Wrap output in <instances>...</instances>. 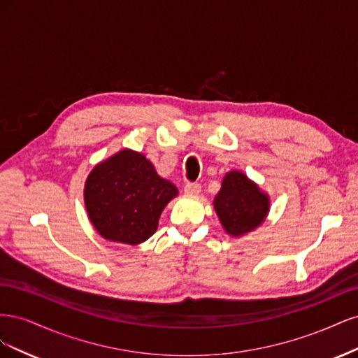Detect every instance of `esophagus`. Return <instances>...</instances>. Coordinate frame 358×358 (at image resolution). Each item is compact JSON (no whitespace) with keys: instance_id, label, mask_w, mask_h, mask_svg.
<instances>
[{"instance_id":"obj_1","label":"esophagus","mask_w":358,"mask_h":358,"mask_svg":"<svg viewBox=\"0 0 358 358\" xmlns=\"http://www.w3.org/2000/svg\"><path fill=\"white\" fill-rule=\"evenodd\" d=\"M183 191H185L187 196L196 197V196H199V194H200L201 187H200V183H187L185 188H183Z\"/></svg>"}]
</instances>
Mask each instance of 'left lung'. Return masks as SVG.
<instances>
[{
    "instance_id": "1",
    "label": "left lung",
    "mask_w": 358,
    "mask_h": 358,
    "mask_svg": "<svg viewBox=\"0 0 358 358\" xmlns=\"http://www.w3.org/2000/svg\"><path fill=\"white\" fill-rule=\"evenodd\" d=\"M213 209L224 231L239 239L263 225L270 212V197L243 171L230 170L213 199Z\"/></svg>"
}]
</instances>
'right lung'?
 <instances>
[{"label": "right lung", "instance_id": "1", "mask_svg": "<svg viewBox=\"0 0 358 358\" xmlns=\"http://www.w3.org/2000/svg\"><path fill=\"white\" fill-rule=\"evenodd\" d=\"M178 194L145 154L125 148L91 170L83 200L88 218L103 239L136 246L157 231L162 210Z\"/></svg>", "mask_w": 358, "mask_h": 358}]
</instances>
